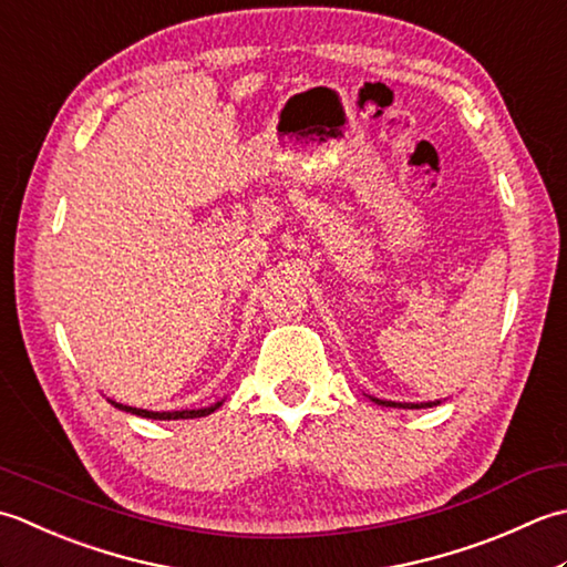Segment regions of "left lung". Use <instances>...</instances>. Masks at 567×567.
I'll return each mask as SVG.
<instances>
[{"instance_id":"left-lung-1","label":"left lung","mask_w":567,"mask_h":567,"mask_svg":"<svg viewBox=\"0 0 567 567\" xmlns=\"http://www.w3.org/2000/svg\"><path fill=\"white\" fill-rule=\"evenodd\" d=\"M377 403H381V406H394V409H423V406H433V403H394V401H379V399H374Z\"/></svg>"}]
</instances>
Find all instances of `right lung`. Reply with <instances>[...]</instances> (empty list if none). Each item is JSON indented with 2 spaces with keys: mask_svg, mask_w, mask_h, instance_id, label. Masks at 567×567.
<instances>
[{
  "mask_svg": "<svg viewBox=\"0 0 567 567\" xmlns=\"http://www.w3.org/2000/svg\"><path fill=\"white\" fill-rule=\"evenodd\" d=\"M114 403V401H112ZM114 406L126 411V413H134V415H142V419H154V421H178V419H200V415H210L215 409H219V403L210 409H198V411H168V413H156V411H144V409H132V406H124V403H114Z\"/></svg>",
  "mask_w": 567,
  "mask_h": 567,
  "instance_id": "add662e5",
  "label": "right lung"
}]
</instances>
